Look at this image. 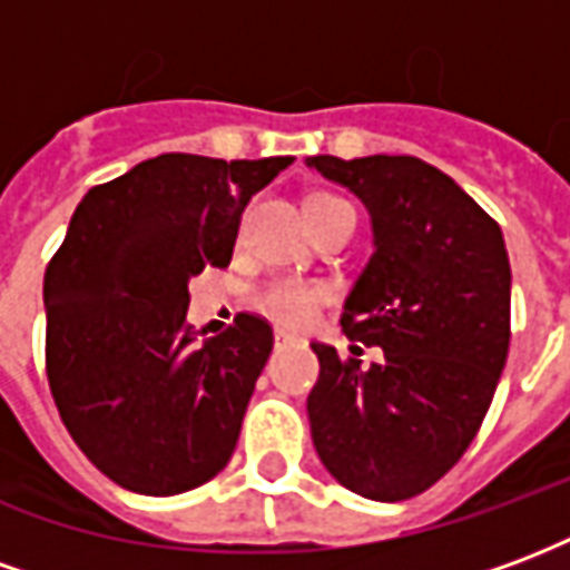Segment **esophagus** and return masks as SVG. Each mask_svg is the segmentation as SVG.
<instances>
[{
	"label": "esophagus",
	"instance_id": "1",
	"mask_svg": "<svg viewBox=\"0 0 570 570\" xmlns=\"http://www.w3.org/2000/svg\"><path fill=\"white\" fill-rule=\"evenodd\" d=\"M289 342H293V335H286V333H274V345H277V347L289 345Z\"/></svg>",
	"mask_w": 570,
	"mask_h": 570
}]
</instances>
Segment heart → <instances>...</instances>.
<instances>
[{
	"mask_svg": "<svg viewBox=\"0 0 570 570\" xmlns=\"http://www.w3.org/2000/svg\"><path fill=\"white\" fill-rule=\"evenodd\" d=\"M347 204L338 195H311L308 198V216L311 213L330 210V207H342ZM333 298V289L321 281H302V277H272L262 286L249 293V305L265 314L268 321L286 330H305L317 321L321 308Z\"/></svg>",
	"mask_w": 570,
	"mask_h": 570,
	"instance_id": "obj_1",
	"label": "heart"
}]
</instances>
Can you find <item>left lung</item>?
<instances>
[{"mask_svg":"<svg viewBox=\"0 0 570 570\" xmlns=\"http://www.w3.org/2000/svg\"><path fill=\"white\" fill-rule=\"evenodd\" d=\"M326 179L372 213L375 253L351 289L342 333L379 345L360 370L314 342V449L345 489L406 501L452 470L482 428L510 351V259L501 225L452 176L412 155L342 161Z\"/></svg>","mask_w":570,"mask_h":570,"instance_id":"8db88e82","label":"left lung"}]
</instances>
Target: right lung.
<instances>
[{"mask_svg": "<svg viewBox=\"0 0 570 570\" xmlns=\"http://www.w3.org/2000/svg\"><path fill=\"white\" fill-rule=\"evenodd\" d=\"M289 161L167 151L72 213L45 268V372L69 436L121 489H198L235 452L272 326L244 311L198 345L188 281L232 262L247 200Z\"/></svg>", "mask_w": 570, "mask_h": 570, "instance_id": "add662e5", "label": "right lung"}]
</instances>
